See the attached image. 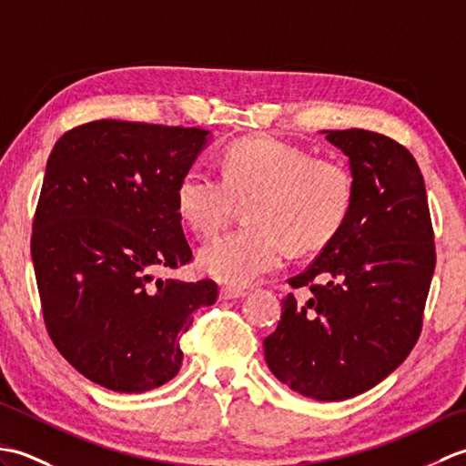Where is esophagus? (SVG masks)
<instances>
[{"label":"esophagus","mask_w":466,"mask_h":466,"mask_svg":"<svg viewBox=\"0 0 466 466\" xmlns=\"http://www.w3.org/2000/svg\"><path fill=\"white\" fill-rule=\"evenodd\" d=\"M246 296V292L242 289H232V286H222L220 289V300H236Z\"/></svg>","instance_id":"34e87169"}]
</instances>
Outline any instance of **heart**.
I'll return each mask as SVG.
<instances>
[{"label":"heart","instance_id":"1","mask_svg":"<svg viewBox=\"0 0 466 466\" xmlns=\"http://www.w3.org/2000/svg\"><path fill=\"white\" fill-rule=\"evenodd\" d=\"M246 200L252 226L220 236L198 256L204 274L234 289L282 268L286 244L314 252L332 242L350 214L354 182L340 162L258 136L226 147L222 177L190 167L176 187L177 212L204 238L220 232L236 202Z\"/></svg>","mask_w":466,"mask_h":466}]
</instances>
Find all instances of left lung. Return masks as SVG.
Segmentation results:
<instances>
[{"instance_id": "obj_1", "label": "left lung", "mask_w": 466, "mask_h": 466, "mask_svg": "<svg viewBox=\"0 0 466 466\" xmlns=\"http://www.w3.org/2000/svg\"><path fill=\"white\" fill-rule=\"evenodd\" d=\"M322 134L349 157L352 208L319 258L289 280L310 299L282 300L264 359L292 390L330 402L372 389L410 354L437 254L424 180L407 147L359 127Z\"/></svg>"}]
</instances>
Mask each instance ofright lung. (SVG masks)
<instances>
[{"mask_svg": "<svg viewBox=\"0 0 466 466\" xmlns=\"http://www.w3.org/2000/svg\"><path fill=\"white\" fill-rule=\"evenodd\" d=\"M210 137L97 120L66 132L47 157L32 234L46 329L104 389L146 392L172 380L192 314L218 299L212 280L156 276L192 260L176 187Z\"/></svg>", "mask_w": 466, "mask_h": 466, "instance_id": "add662e5", "label": "right lung"}]
</instances>
